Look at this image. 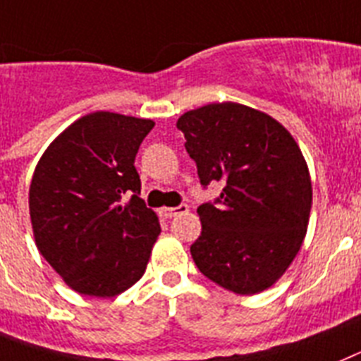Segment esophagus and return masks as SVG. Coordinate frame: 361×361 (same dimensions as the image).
<instances>
[{
  "label": "esophagus",
  "mask_w": 361,
  "mask_h": 361,
  "mask_svg": "<svg viewBox=\"0 0 361 361\" xmlns=\"http://www.w3.org/2000/svg\"><path fill=\"white\" fill-rule=\"evenodd\" d=\"M187 211H189V205H187V203H180L178 207H163L161 211H159V214H161L163 218H172V216L185 214Z\"/></svg>",
  "instance_id": "esophagus-1"
}]
</instances>
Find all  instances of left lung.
Wrapping results in <instances>:
<instances>
[{"mask_svg":"<svg viewBox=\"0 0 361 361\" xmlns=\"http://www.w3.org/2000/svg\"><path fill=\"white\" fill-rule=\"evenodd\" d=\"M203 189L202 236L190 245L203 276L236 294L271 287L302 247L312 187L302 150L271 116L240 103H211L178 120Z\"/></svg>","mask_w":361,"mask_h":361,"instance_id":"obj_1","label":"left lung"}]
</instances>
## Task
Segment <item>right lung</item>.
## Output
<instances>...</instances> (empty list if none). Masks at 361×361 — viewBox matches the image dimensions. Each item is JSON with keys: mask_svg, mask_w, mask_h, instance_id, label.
<instances>
[{"mask_svg": "<svg viewBox=\"0 0 361 361\" xmlns=\"http://www.w3.org/2000/svg\"><path fill=\"white\" fill-rule=\"evenodd\" d=\"M154 121L92 112L50 143L34 171L36 245L68 287L116 296L143 276L159 221L140 198L137 149Z\"/></svg>", "mask_w": 361, "mask_h": 361, "instance_id": "add662e5", "label": "right lung"}]
</instances>
